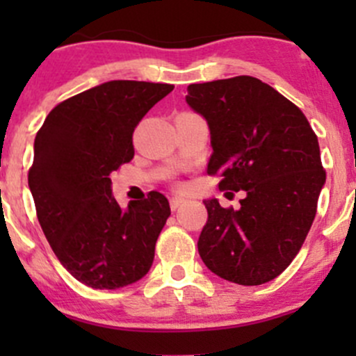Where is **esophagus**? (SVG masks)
I'll return each mask as SVG.
<instances>
[{"label": "esophagus", "instance_id": "34e87169", "mask_svg": "<svg viewBox=\"0 0 356 356\" xmlns=\"http://www.w3.org/2000/svg\"><path fill=\"white\" fill-rule=\"evenodd\" d=\"M182 204H184V200H181V198H172V200H170V208H172V211L179 210V208H181Z\"/></svg>", "mask_w": 356, "mask_h": 356}]
</instances>
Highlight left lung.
Returning a JSON list of instances; mask_svg holds the SVG:
<instances>
[{"label":"left lung","instance_id":"8db88e82","mask_svg":"<svg viewBox=\"0 0 356 356\" xmlns=\"http://www.w3.org/2000/svg\"><path fill=\"white\" fill-rule=\"evenodd\" d=\"M186 102L207 118L208 175L222 191H246L241 208L207 200L201 260L243 286L272 281L288 268L314 224L325 182L317 134L303 111L250 75L188 86Z\"/></svg>","mask_w":356,"mask_h":356}]
</instances>
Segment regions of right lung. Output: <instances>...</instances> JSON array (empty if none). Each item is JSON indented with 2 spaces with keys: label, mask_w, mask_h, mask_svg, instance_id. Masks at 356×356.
Segmentation results:
<instances>
[{
  "label": "right lung",
  "mask_w": 356,
  "mask_h": 356,
  "mask_svg": "<svg viewBox=\"0 0 356 356\" xmlns=\"http://www.w3.org/2000/svg\"><path fill=\"white\" fill-rule=\"evenodd\" d=\"M172 84L110 81L58 103L35 134L29 188L46 239L82 284L117 289L148 274L170 217L161 193L111 196L110 174L134 156L132 134Z\"/></svg>",
  "instance_id": "add662e5"
}]
</instances>
